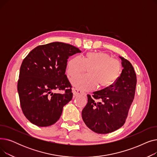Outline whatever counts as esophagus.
<instances>
[{
  "instance_id": "1",
  "label": "esophagus",
  "mask_w": 157,
  "mask_h": 157,
  "mask_svg": "<svg viewBox=\"0 0 157 157\" xmlns=\"http://www.w3.org/2000/svg\"><path fill=\"white\" fill-rule=\"evenodd\" d=\"M72 93H73L74 97H76V96H78V95H81L83 94V92L81 91L78 88H72Z\"/></svg>"
}]
</instances>
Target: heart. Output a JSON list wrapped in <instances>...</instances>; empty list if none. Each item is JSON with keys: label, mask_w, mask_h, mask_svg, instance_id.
Here are the masks:
<instances>
[{"label": "heart", "mask_w": 157, "mask_h": 157, "mask_svg": "<svg viewBox=\"0 0 157 157\" xmlns=\"http://www.w3.org/2000/svg\"><path fill=\"white\" fill-rule=\"evenodd\" d=\"M87 76H80L71 79L73 86L83 90H92L97 86L99 89L111 86L121 72L120 63L108 53L102 52H89L83 59L74 56L68 61L67 72L72 78L85 72Z\"/></svg>", "instance_id": "heart-1"}]
</instances>
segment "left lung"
<instances>
[{
    "label": "left lung",
    "instance_id": "left-lung-1",
    "mask_svg": "<svg viewBox=\"0 0 157 157\" xmlns=\"http://www.w3.org/2000/svg\"><path fill=\"white\" fill-rule=\"evenodd\" d=\"M119 57L123 69L118 80L92 96L87 95L88 102L82 111L86 125L97 134L111 133L124 125L134 98L137 83L134 69L129 61Z\"/></svg>",
    "mask_w": 157,
    "mask_h": 157
}]
</instances>
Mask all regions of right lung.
I'll list each match as a JSON object with an SVG mask.
<instances>
[{"mask_svg": "<svg viewBox=\"0 0 157 157\" xmlns=\"http://www.w3.org/2000/svg\"><path fill=\"white\" fill-rule=\"evenodd\" d=\"M79 48L60 42L38 46L25 58L20 70L18 92L25 117L39 127H48L60 118L71 101V85L65 70L69 56ZM55 90H64L56 94Z\"/></svg>", "mask_w": 157, "mask_h": 157, "instance_id": "right-lung-1", "label": "right lung"}]
</instances>
